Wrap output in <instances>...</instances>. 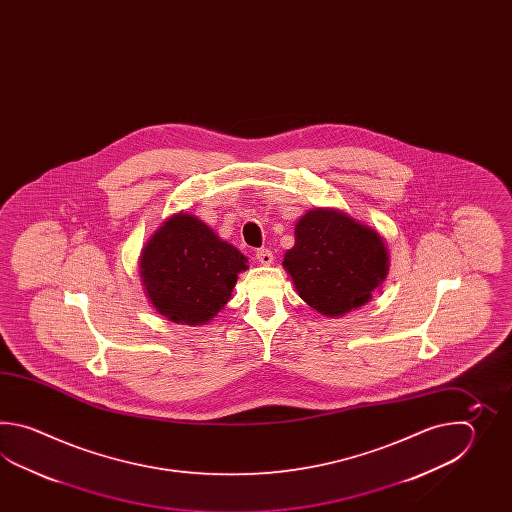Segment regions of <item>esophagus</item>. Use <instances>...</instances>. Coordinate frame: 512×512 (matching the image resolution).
<instances>
[{
	"label": "esophagus",
	"instance_id": "esophagus-1",
	"mask_svg": "<svg viewBox=\"0 0 512 512\" xmlns=\"http://www.w3.org/2000/svg\"><path fill=\"white\" fill-rule=\"evenodd\" d=\"M272 252L269 249H258L256 251V260L260 261L261 265H271L272 263Z\"/></svg>",
	"mask_w": 512,
	"mask_h": 512
}]
</instances>
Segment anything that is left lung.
Here are the masks:
<instances>
[{"instance_id": "1", "label": "left lung", "mask_w": 512, "mask_h": 512, "mask_svg": "<svg viewBox=\"0 0 512 512\" xmlns=\"http://www.w3.org/2000/svg\"><path fill=\"white\" fill-rule=\"evenodd\" d=\"M294 289L316 313L337 318L368 304L390 271V254L377 229L338 208H311L294 227L283 254Z\"/></svg>"}]
</instances>
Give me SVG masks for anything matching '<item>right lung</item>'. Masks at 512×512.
Listing matches in <instances>:
<instances>
[{
    "label": "right lung",
    "instance_id": "right-lung-1",
    "mask_svg": "<svg viewBox=\"0 0 512 512\" xmlns=\"http://www.w3.org/2000/svg\"><path fill=\"white\" fill-rule=\"evenodd\" d=\"M247 258L201 219L177 212L155 230L139 256L148 302L174 324L203 326L227 305Z\"/></svg>",
    "mask_w": 512,
    "mask_h": 512
}]
</instances>
